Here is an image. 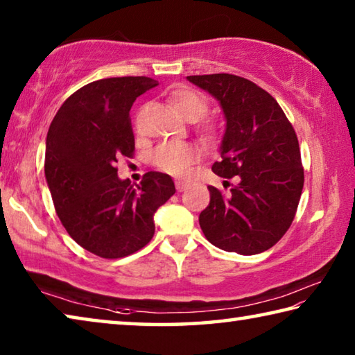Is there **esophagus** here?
I'll use <instances>...</instances> for the list:
<instances>
[{
    "mask_svg": "<svg viewBox=\"0 0 355 355\" xmlns=\"http://www.w3.org/2000/svg\"><path fill=\"white\" fill-rule=\"evenodd\" d=\"M175 188H177L178 192H182V191H184L186 188H188V183L182 182V180H177V182H175Z\"/></svg>",
    "mask_w": 355,
    "mask_h": 355,
    "instance_id": "obj_1",
    "label": "esophagus"
}]
</instances>
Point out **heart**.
I'll return each instance as SVG.
<instances>
[{
    "instance_id": "obj_1",
    "label": "heart",
    "mask_w": 355,
    "mask_h": 355,
    "mask_svg": "<svg viewBox=\"0 0 355 355\" xmlns=\"http://www.w3.org/2000/svg\"><path fill=\"white\" fill-rule=\"evenodd\" d=\"M167 101L180 117L189 122L202 119L209 110L208 100L203 94L194 89H175L169 94ZM200 131L205 137H213L216 130L213 123H200ZM199 159V150L186 142H166L152 155V164L161 172L173 177L188 175L191 167Z\"/></svg>"
}]
</instances>
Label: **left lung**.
<instances>
[{
	"label": "left lung",
	"instance_id": "obj_1",
	"mask_svg": "<svg viewBox=\"0 0 355 355\" xmlns=\"http://www.w3.org/2000/svg\"><path fill=\"white\" fill-rule=\"evenodd\" d=\"M188 80L219 100L227 127L220 161L211 169L236 182L228 196L208 186L209 205L199 216L203 235L216 248L241 255L271 249L290 228L304 188L296 131L272 95L245 78L214 73Z\"/></svg>",
	"mask_w": 355,
	"mask_h": 355
}]
</instances>
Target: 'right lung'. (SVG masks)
Listing matches in <instances>:
<instances>
[{
	"label": "right lung",
	"instance_id": "1",
	"mask_svg": "<svg viewBox=\"0 0 355 355\" xmlns=\"http://www.w3.org/2000/svg\"><path fill=\"white\" fill-rule=\"evenodd\" d=\"M156 86L147 76L105 78L64 101L46 135L45 178L69 235L91 254L122 258L155 235L153 214L175 194L167 173L139 184L117 177V158L135 155L130 110Z\"/></svg>",
	"mask_w": 355,
	"mask_h": 355
}]
</instances>
